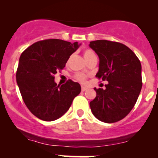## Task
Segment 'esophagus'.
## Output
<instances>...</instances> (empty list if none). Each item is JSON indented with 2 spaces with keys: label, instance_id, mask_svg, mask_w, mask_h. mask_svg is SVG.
I'll use <instances>...</instances> for the list:
<instances>
[{
  "label": "esophagus",
  "instance_id": "esophagus-1",
  "mask_svg": "<svg viewBox=\"0 0 158 158\" xmlns=\"http://www.w3.org/2000/svg\"><path fill=\"white\" fill-rule=\"evenodd\" d=\"M81 91H85V90L88 89V88H86V87L85 86H81Z\"/></svg>",
  "mask_w": 158,
  "mask_h": 158
}]
</instances>
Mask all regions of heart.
Wrapping results in <instances>:
<instances>
[{
	"label": "heart",
	"instance_id": "heart-1",
	"mask_svg": "<svg viewBox=\"0 0 158 158\" xmlns=\"http://www.w3.org/2000/svg\"><path fill=\"white\" fill-rule=\"evenodd\" d=\"M93 55H95V54H94V52L92 51V50H85L84 57L85 59L90 57V56H93ZM75 77H76V79H77L79 81H80V82H85V80H86V79H87V76L85 75V73H77V75H76Z\"/></svg>",
	"mask_w": 158,
	"mask_h": 158
}]
</instances>
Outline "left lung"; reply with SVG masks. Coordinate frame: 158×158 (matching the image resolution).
I'll list each match as a JSON object with an SVG mask.
<instances>
[{
    "mask_svg": "<svg viewBox=\"0 0 158 158\" xmlns=\"http://www.w3.org/2000/svg\"><path fill=\"white\" fill-rule=\"evenodd\" d=\"M89 47L99 56L98 79L108 81L106 89L94 88L97 97L90 102L94 117L107 123L126 117L135 106L142 88L141 64L125 44L107 40L90 41Z\"/></svg>",
    "mask_w": 158,
    "mask_h": 158,
    "instance_id": "8db88e82",
    "label": "left lung"
}]
</instances>
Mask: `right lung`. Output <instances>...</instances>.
Returning a JSON list of instances; mask_svg holds the SVG:
<instances>
[{
	"label": "right lung",
	"instance_id": "right-lung-1",
	"mask_svg": "<svg viewBox=\"0 0 158 158\" xmlns=\"http://www.w3.org/2000/svg\"><path fill=\"white\" fill-rule=\"evenodd\" d=\"M79 46L78 42L47 39L34 43L21 53L16 81L25 105L39 119H59L81 92L78 82L68 80L58 85L54 81V75L64 68Z\"/></svg>",
	"mask_w": 158,
	"mask_h": 158
}]
</instances>
